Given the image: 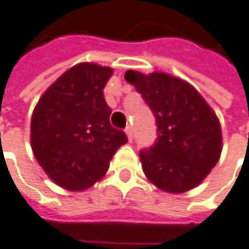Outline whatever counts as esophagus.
I'll use <instances>...</instances> for the list:
<instances>
[{
    "mask_svg": "<svg viewBox=\"0 0 249 249\" xmlns=\"http://www.w3.org/2000/svg\"><path fill=\"white\" fill-rule=\"evenodd\" d=\"M125 132H126V135H128V139H129V141H132V137H134V131H132V126H131V125H128V126L125 128Z\"/></svg>",
    "mask_w": 249,
    "mask_h": 249,
    "instance_id": "1",
    "label": "esophagus"
}]
</instances>
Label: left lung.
<instances>
[{"instance_id":"1","label":"left lung","mask_w":249,"mask_h":249,"mask_svg":"<svg viewBox=\"0 0 249 249\" xmlns=\"http://www.w3.org/2000/svg\"><path fill=\"white\" fill-rule=\"evenodd\" d=\"M125 80L135 86L156 123L155 143L139 152L146 178L169 193L196 187L221 154L215 114L190 84L165 73L128 70Z\"/></svg>"}]
</instances>
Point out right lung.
Returning <instances> with one entry per match:
<instances>
[{
  "mask_svg": "<svg viewBox=\"0 0 249 249\" xmlns=\"http://www.w3.org/2000/svg\"><path fill=\"white\" fill-rule=\"evenodd\" d=\"M112 69L80 63L52 84L35 107L31 142L39 165L54 183L84 190L108 170L112 155L128 142L110 124L104 86Z\"/></svg>",
  "mask_w": 249,
  "mask_h": 249,
  "instance_id": "1",
  "label": "right lung"
}]
</instances>
